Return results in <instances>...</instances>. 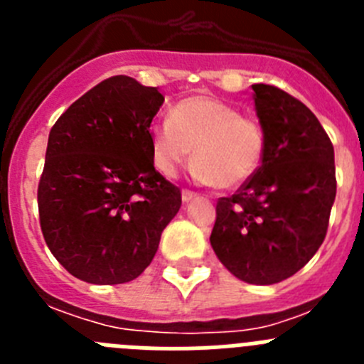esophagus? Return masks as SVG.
Here are the masks:
<instances>
[{
  "label": "esophagus",
  "instance_id": "obj_1",
  "mask_svg": "<svg viewBox=\"0 0 364 364\" xmlns=\"http://www.w3.org/2000/svg\"><path fill=\"white\" fill-rule=\"evenodd\" d=\"M198 195L195 191H191V189H182V200L184 202H191L193 198H197Z\"/></svg>",
  "mask_w": 364,
  "mask_h": 364
}]
</instances>
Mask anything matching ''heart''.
<instances>
[{
    "instance_id": "heart-1",
    "label": "heart",
    "mask_w": 364,
    "mask_h": 364,
    "mask_svg": "<svg viewBox=\"0 0 364 364\" xmlns=\"http://www.w3.org/2000/svg\"><path fill=\"white\" fill-rule=\"evenodd\" d=\"M195 149V175L215 188L233 189L259 171L266 133L259 120L211 96H191L175 105L169 120L153 124L151 151L162 175L175 176Z\"/></svg>"
}]
</instances>
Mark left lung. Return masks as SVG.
I'll list each match as a JSON object with an SVG mask.
<instances>
[{
	"mask_svg": "<svg viewBox=\"0 0 364 364\" xmlns=\"http://www.w3.org/2000/svg\"><path fill=\"white\" fill-rule=\"evenodd\" d=\"M266 133L259 171L217 202L210 242L235 277L275 284L297 273L326 237L336 200L333 146L306 105L279 87L255 83Z\"/></svg>",
	"mask_w": 364,
	"mask_h": 364,
	"instance_id": "obj_1",
	"label": "left lung"
}]
</instances>
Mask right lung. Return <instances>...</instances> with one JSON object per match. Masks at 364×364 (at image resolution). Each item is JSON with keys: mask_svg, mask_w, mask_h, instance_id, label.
Masks as SVG:
<instances>
[{"mask_svg": "<svg viewBox=\"0 0 364 364\" xmlns=\"http://www.w3.org/2000/svg\"><path fill=\"white\" fill-rule=\"evenodd\" d=\"M156 87L129 76L100 82L49 133L38 210L50 253L91 284H122L151 264L160 235L182 204L153 164Z\"/></svg>", "mask_w": 364, "mask_h": 364, "instance_id": "obj_1", "label": "right lung"}]
</instances>
